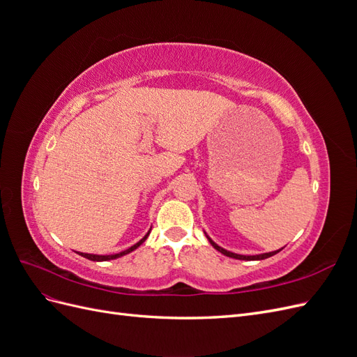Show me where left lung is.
<instances>
[{"instance_id": "1", "label": "left lung", "mask_w": 357, "mask_h": 357, "mask_svg": "<svg viewBox=\"0 0 357 357\" xmlns=\"http://www.w3.org/2000/svg\"><path fill=\"white\" fill-rule=\"evenodd\" d=\"M207 235V234H205ZM207 238H208V241H210V244L215 248V250L218 252H220L222 255H225V256H228V257H234V259H240V261H262V259H266V257H271V256H274V255H277L278 252H282V248H280V250H275V252H269V253H262V255H255V256H245V255H236V253H232V252H228V250H225V248H222L220 245H218L215 244L210 236L207 235Z\"/></svg>"}]
</instances>
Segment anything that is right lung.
<instances>
[{
    "label": "right lung",
    "mask_w": 357,
    "mask_h": 357,
    "mask_svg": "<svg viewBox=\"0 0 357 357\" xmlns=\"http://www.w3.org/2000/svg\"><path fill=\"white\" fill-rule=\"evenodd\" d=\"M149 234H150V231L143 236L142 240H139L137 244H134V245H131L129 248H126V250H123V252H121V253H114V255H92V253H82V252H79V255L80 256H83V257H86V259H89V261H95V262H104V261H112V259H117V257H122V256H125V255H128V253H131V252H134L135 248H138L139 245H142L146 240H147V236H149Z\"/></svg>",
    "instance_id": "add662e5"
}]
</instances>
